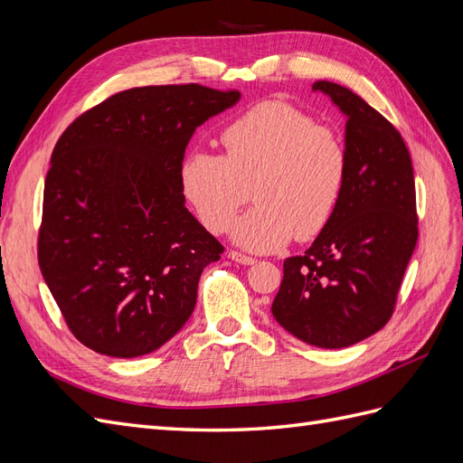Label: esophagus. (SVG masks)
<instances>
[{
  "label": "esophagus",
  "instance_id": "34e87169",
  "mask_svg": "<svg viewBox=\"0 0 463 463\" xmlns=\"http://www.w3.org/2000/svg\"><path fill=\"white\" fill-rule=\"evenodd\" d=\"M228 257H230L232 260H235V262L245 264V266L255 264V259H253V257H247V255H243V253H237V250H228Z\"/></svg>",
  "mask_w": 463,
  "mask_h": 463
}]
</instances>
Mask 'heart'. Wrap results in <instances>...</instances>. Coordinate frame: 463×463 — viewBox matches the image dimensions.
<instances>
[{
	"instance_id": "1",
	"label": "heart",
	"mask_w": 463,
	"mask_h": 463,
	"mask_svg": "<svg viewBox=\"0 0 463 463\" xmlns=\"http://www.w3.org/2000/svg\"><path fill=\"white\" fill-rule=\"evenodd\" d=\"M220 141L223 156L193 148L179 164L181 193L210 232L228 230L250 184L257 206L232 228L243 249L270 253L293 235L307 241L328 226L347 175V152L334 129L269 100L235 118Z\"/></svg>"
}]
</instances>
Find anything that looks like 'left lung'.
<instances>
[{
  "mask_svg": "<svg viewBox=\"0 0 463 463\" xmlns=\"http://www.w3.org/2000/svg\"><path fill=\"white\" fill-rule=\"evenodd\" d=\"M345 116L347 175L338 208L303 257L284 260L272 303L278 325L301 342L338 349L381 330L417 243L410 150L386 118L361 96L328 80Z\"/></svg>",
  "mask_w": 463,
  "mask_h": 463,
  "instance_id": "8db88e82",
  "label": "left lung"
}]
</instances>
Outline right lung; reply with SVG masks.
<instances>
[{
    "label": "right lung",
    "instance_id": "add662e5",
    "mask_svg": "<svg viewBox=\"0 0 463 463\" xmlns=\"http://www.w3.org/2000/svg\"><path fill=\"white\" fill-rule=\"evenodd\" d=\"M240 98L201 85L129 89L60 137L38 264L69 330L96 354L146 355L189 320L223 247L185 208L179 164L194 129Z\"/></svg>",
    "mask_w": 463,
    "mask_h": 463
}]
</instances>
